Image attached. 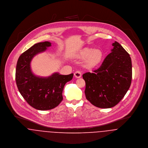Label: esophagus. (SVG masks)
Returning <instances> with one entry per match:
<instances>
[{
	"mask_svg": "<svg viewBox=\"0 0 148 148\" xmlns=\"http://www.w3.org/2000/svg\"><path fill=\"white\" fill-rule=\"evenodd\" d=\"M74 76L75 78H79L81 77L82 76V74H81V72L79 71H77L74 73Z\"/></svg>",
	"mask_w": 148,
	"mask_h": 148,
	"instance_id": "1",
	"label": "esophagus"
}]
</instances>
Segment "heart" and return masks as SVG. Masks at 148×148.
<instances>
[{
  "instance_id": "obj_1",
  "label": "heart",
  "mask_w": 148,
  "mask_h": 148,
  "mask_svg": "<svg viewBox=\"0 0 148 148\" xmlns=\"http://www.w3.org/2000/svg\"><path fill=\"white\" fill-rule=\"evenodd\" d=\"M103 56V54L101 50L86 47L78 52L75 55V58L79 60L85 59L84 66L88 69H92L100 64Z\"/></svg>"
}]
</instances>
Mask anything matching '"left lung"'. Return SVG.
Instances as JSON below:
<instances>
[{
  "label": "left lung",
  "mask_w": 148,
  "mask_h": 148,
  "mask_svg": "<svg viewBox=\"0 0 148 148\" xmlns=\"http://www.w3.org/2000/svg\"><path fill=\"white\" fill-rule=\"evenodd\" d=\"M97 70L83 74L86 99L101 108L115 106L129 90L132 77L131 58L117 42Z\"/></svg>",
  "instance_id": "obj_1"
}]
</instances>
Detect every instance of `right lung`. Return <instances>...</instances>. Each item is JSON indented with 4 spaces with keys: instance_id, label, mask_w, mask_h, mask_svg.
<instances>
[{
    "instance_id": "1",
    "label": "right lung",
    "mask_w": 148,
    "mask_h": 148,
    "mask_svg": "<svg viewBox=\"0 0 148 148\" xmlns=\"http://www.w3.org/2000/svg\"><path fill=\"white\" fill-rule=\"evenodd\" d=\"M50 46L48 41L36 44L22 53L17 62L15 78L18 90L31 106L41 111L49 110L59 105L63 100L65 84L73 77V73L61 75L55 73L48 77H40L33 74L31 62L33 57Z\"/></svg>"
}]
</instances>
